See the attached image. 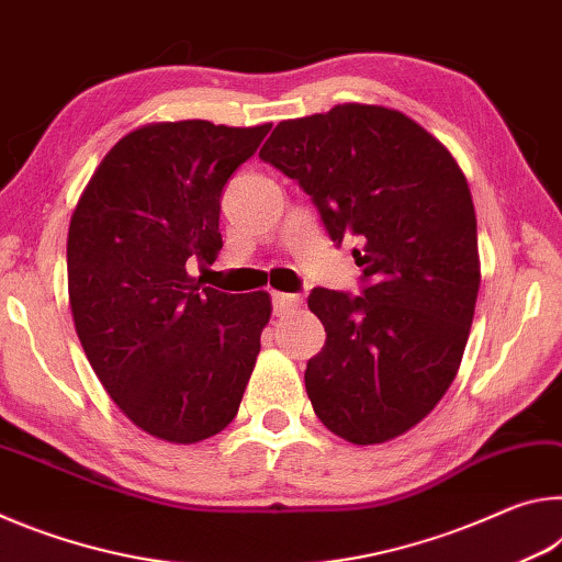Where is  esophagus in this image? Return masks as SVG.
I'll use <instances>...</instances> for the list:
<instances>
[{"label": "esophagus", "instance_id": "34e87169", "mask_svg": "<svg viewBox=\"0 0 562 562\" xmlns=\"http://www.w3.org/2000/svg\"><path fill=\"white\" fill-rule=\"evenodd\" d=\"M302 304V300L297 294H284V292H274L272 294V307H274V315L282 317V315H290Z\"/></svg>", "mask_w": 562, "mask_h": 562}]
</instances>
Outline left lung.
I'll list each match as a JSON object with an SVG mask.
<instances>
[{"instance_id": "8db88e82", "label": "left lung", "mask_w": 562, "mask_h": 562, "mask_svg": "<svg viewBox=\"0 0 562 562\" xmlns=\"http://www.w3.org/2000/svg\"><path fill=\"white\" fill-rule=\"evenodd\" d=\"M312 195L329 237H357L361 297L317 288L327 341L304 386L319 422L357 446L392 441L459 374L481 288L471 190L451 150L396 109L339 103L280 121L260 148Z\"/></svg>"}]
</instances>
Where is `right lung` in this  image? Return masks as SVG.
I'll use <instances>...</instances> for the list:
<instances>
[{
    "mask_svg": "<svg viewBox=\"0 0 562 562\" xmlns=\"http://www.w3.org/2000/svg\"><path fill=\"white\" fill-rule=\"evenodd\" d=\"M270 128L148 123L103 156L71 213L76 335L109 396L156 439L221 434L250 382L270 294L201 288L188 268L215 262L223 188Z\"/></svg>",
    "mask_w": 562,
    "mask_h": 562,
    "instance_id": "right-lung-1",
    "label": "right lung"
}]
</instances>
